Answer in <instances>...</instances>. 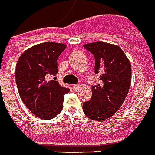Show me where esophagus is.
<instances>
[{
    "instance_id": "1",
    "label": "esophagus",
    "mask_w": 155,
    "mask_h": 155,
    "mask_svg": "<svg viewBox=\"0 0 155 155\" xmlns=\"http://www.w3.org/2000/svg\"><path fill=\"white\" fill-rule=\"evenodd\" d=\"M81 89V84H74L73 85V89H74V91H77L79 89Z\"/></svg>"
}]
</instances>
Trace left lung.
<instances>
[{"mask_svg": "<svg viewBox=\"0 0 155 155\" xmlns=\"http://www.w3.org/2000/svg\"><path fill=\"white\" fill-rule=\"evenodd\" d=\"M95 59L94 72L101 82L92 86V97L83 104L84 114L91 120L102 121L114 115L129 92L131 66L118 46L104 42L84 44Z\"/></svg>", "mask_w": 155, "mask_h": 155, "instance_id": "1", "label": "left lung"}]
</instances>
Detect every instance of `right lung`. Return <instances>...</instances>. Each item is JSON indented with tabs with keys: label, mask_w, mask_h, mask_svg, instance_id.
<instances>
[{
	"label": "right lung",
	"mask_w": 155,
	"mask_h": 155,
	"mask_svg": "<svg viewBox=\"0 0 155 155\" xmlns=\"http://www.w3.org/2000/svg\"><path fill=\"white\" fill-rule=\"evenodd\" d=\"M66 46L47 42L24 51L17 61L15 81L19 96L28 109L39 118H54L62 110L64 95L70 89L49 77L58 72L57 59Z\"/></svg>",
	"instance_id": "obj_1"
}]
</instances>
